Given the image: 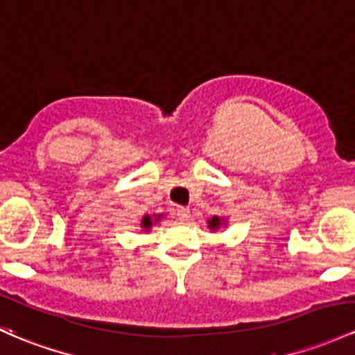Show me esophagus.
Listing matches in <instances>:
<instances>
[{
  "label": "esophagus",
  "instance_id": "obj_1",
  "mask_svg": "<svg viewBox=\"0 0 355 355\" xmlns=\"http://www.w3.org/2000/svg\"><path fill=\"white\" fill-rule=\"evenodd\" d=\"M175 214H177V218L180 219V221H187V219L190 218V212L187 207H177Z\"/></svg>",
  "mask_w": 355,
  "mask_h": 355
}]
</instances>
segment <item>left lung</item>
I'll return each mask as SVG.
<instances>
[{
    "label": "left lung",
    "instance_id": "8db88e82",
    "mask_svg": "<svg viewBox=\"0 0 355 355\" xmlns=\"http://www.w3.org/2000/svg\"><path fill=\"white\" fill-rule=\"evenodd\" d=\"M227 225V219L225 216H212L211 219H207V227L211 231H218L221 227H226Z\"/></svg>",
    "mask_w": 355,
    "mask_h": 355
}]
</instances>
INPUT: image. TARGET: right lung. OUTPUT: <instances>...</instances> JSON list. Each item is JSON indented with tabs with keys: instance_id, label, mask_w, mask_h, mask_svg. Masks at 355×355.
I'll return each instance as SVG.
<instances>
[{
	"instance_id": "1",
	"label": "right lung",
	"mask_w": 355,
	"mask_h": 355,
	"mask_svg": "<svg viewBox=\"0 0 355 355\" xmlns=\"http://www.w3.org/2000/svg\"><path fill=\"white\" fill-rule=\"evenodd\" d=\"M159 219H162V214H155L153 218L149 214L143 216V219H141V227H143L144 231H149V230H151L153 225L159 223Z\"/></svg>"
}]
</instances>
